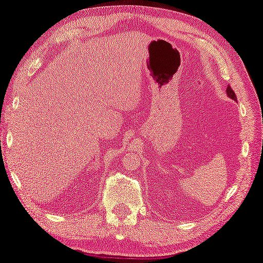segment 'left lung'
<instances>
[{
    "label": "left lung",
    "instance_id": "8db88e82",
    "mask_svg": "<svg viewBox=\"0 0 263 263\" xmlns=\"http://www.w3.org/2000/svg\"><path fill=\"white\" fill-rule=\"evenodd\" d=\"M227 94H228V97H229V98H231V99H233V100H236V99H237L235 92H233V90H232V88L230 87V86H228V88H227Z\"/></svg>",
    "mask_w": 263,
    "mask_h": 263
}]
</instances>
